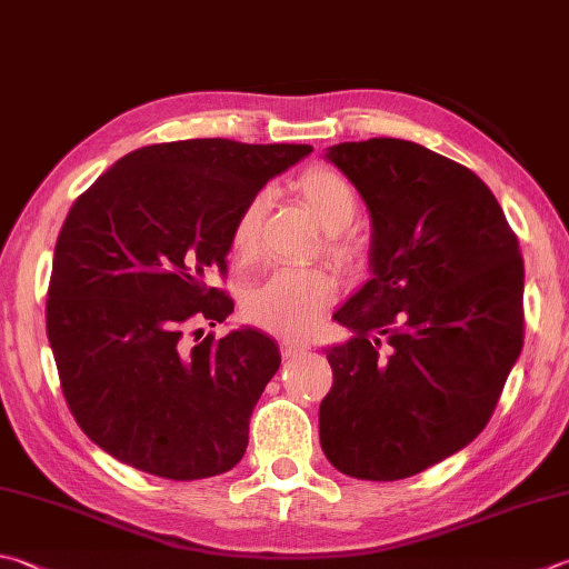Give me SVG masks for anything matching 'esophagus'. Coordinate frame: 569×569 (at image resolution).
Wrapping results in <instances>:
<instances>
[{
	"mask_svg": "<svg viewBox=\"0 0 569 569\" xmlns=\"http://www.w3.org/2000/svg\"><path fill=\"white\" fill-rule=\"evenodd\" d=\"M282 357L284 359H295V357H302V353L309 351V345H305V341H295V339H284L282 345Z\"/></svg>",
	"mask_w": 569,
	"mask_h": 569,
	"instance_id": "34e87169",
	"label": "esophagus"
}]
</instances>
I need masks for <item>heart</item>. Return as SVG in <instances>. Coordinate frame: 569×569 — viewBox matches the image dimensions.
<instances>
[{"label": "heart", "instance_id": "obj_1", "mask_svg": "<svg viewBox=\"0 0 569 569\" xmlns=\"http://www.w3.org/2000/svg\"><path fill=\"white\" fill-rule=\"evenodd\" d=\"M295 188L312 208L315 218L327 232L325 250L341 267H353L363 257V242L349 224L359 212V196L351 180L329 166L305 168ZM267 210L264 192H254L242 202L230 228V252L238 260H252L260 248V228ZM339 282L325 267L277 270L267 280L248 289L242 312L250 325L272 335L302 339L319 327L327 309L337 302Z\"/></svg>", "mask_w": 569, "mask_h": 569}]
</instances>
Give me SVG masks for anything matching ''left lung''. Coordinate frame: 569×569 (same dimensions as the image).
Segmentation results:
<instances>
[{"mask_svg": "<svg viewBox=\"0 0 569 569\" xmlns=\"http://www.w3.org/2000/svg\"><path fill=\"white\" fill-rule=\"evenodd\" d=\"M371 212V272L335 319L319 406L329 463L359 480H401L488 426L525 339L518 244L473 170L401 138L329 148Z\"/></svg>", "mask_w": 569, "mask_h": 569, "instance_id": "8db88e82", "label": "left lung"}]
</instances>
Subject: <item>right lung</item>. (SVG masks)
Returning a JSON list of instances; mask_svg holds the SVG:
<instances>
[{
  "label": "right lung",
  "mask_w": 569,
  "mask_h": 569,
  "mask_svg": "<svg viewBox=\"0 0 569 569\" xmlns=\"http://www.w3.org/2000/svg\"><path fill=\"white\" fill-rule=\"evenodd\" d=\"M309 151L153 143L73 200L53 250L47 335L71 416L116 460L170 480L240 463L280 349L260 331L216 339L196 325L216 327L234 309L212 277L228 274L242 202Z\"/></svg>",
  "instance_id": "add662e5"
}]
</instances>
